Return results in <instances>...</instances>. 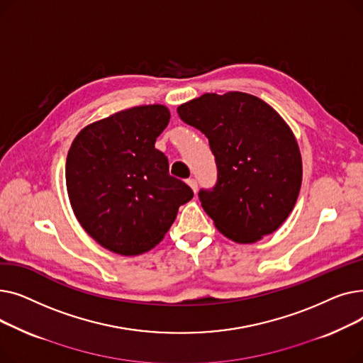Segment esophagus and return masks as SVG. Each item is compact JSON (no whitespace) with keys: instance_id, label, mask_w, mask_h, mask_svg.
<instances>
[{"instance_id":"34e87169","label":"esophagus","mask_w":363,"mask_h":363,"mask_svg":"<svg viewBox=\"0 0 363 363\" xmlns=\"http://www.w3.org/2000/svg\"><path fill=\"white\" fill-rule=\"evenodd\" d=\"M186 184H188L189 186H191V189H193L194 193H197V181H196V179H193V178H191V179H188V181H186Z\"/></svg>"}]
</instances>
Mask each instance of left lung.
Returning <instances> with one entry per match:
<instances>
[{
	"mask_svg": "<svg viewBox=\"0 0 363 363\" xmlns=\"http://www.w3.org/2000/svg\"><path fill=\"white\" fill-rule=\"evenodd\" d=\"M179 118L201 130L218 166L212 191L199 193L218 231L240 244L275 233L296 206L303 177L291 128L255 95L203 94L181 104Z\"/></svg>",
	"mask_w": 363,
	"mask_h": 363,
	"instance_id": "8db88e82",
	"label": "left lung"
}]
</instances>
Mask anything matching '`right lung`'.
Masks as SVG:
<instances>
[{"label": "right lung", "mask_w": 363, "mask_h": 363, "mask_svg": "<svg viewBox=\"0 0 363 363\" xmlns=\"http://www.w3.org/2000/svg\"><path fill=\"white\" fill-rule=\"evenodd\" d=\"M170 111L138 106L86 125L66 159L72 211L85 233L122 256L150 252L164 238L193 189L169 175L155 147Z\"/></svg>", "instance_id": "right-lung-1"}]
</instances>
